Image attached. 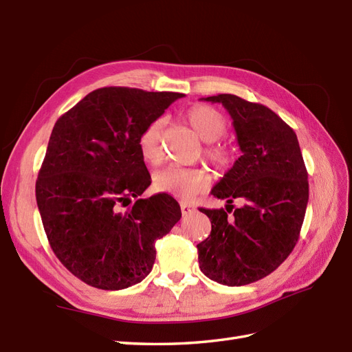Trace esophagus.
I'll return each mask as SVG.
<instances>
[{"instance_id": "obj_1", "label": "esophagus", "mask_w": 352, "mask_h": 352, "mask_svg": "<svg viewBox=\"0 0 352 352\" xmlns=\"http://www.w3.org/2000/svg\"><path fill=\"white\" fill-rule=\"evenodd\" d=\"M180 210H182V214H189V212H192L195 210V207L192 204H189V202H180Z\"/></svg>"}]
</instances>
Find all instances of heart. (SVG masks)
<instances>
[{"mask_svg":"<svg viewBox=\"0 0 352 352\" xmlns=\"http://www.w3.org/2000/svg\"><path fill=\"white\" fill-rule=\"evenodd\" d=\"M185 119L194 132L207 142L204 154L219 168L229 166L232 160L230 148L220 142V138L228 131V122L219 110L210 105H194L186 110ZM166 124L164 117L154 119L140 136V151L148 163L157 164L163 158L162 135ZM211 184V175L206 167L168 166L154 175V185L162 192L180 198H189L204 192Z\"/></svg>","mask_w":352,"mask_h":352,"instance_id":"b5f03b06","label":"heart"}]
</instances>
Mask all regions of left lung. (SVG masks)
Here are the masks:
<instances>
[{"label":"left lung","instance_id":"1","mask_svg":"<svg viewBox=\"0 0 352 352\" xmlns=\"http://www.w3.org/2000/svg\"><path fill=\"white\" fill-rule=\"evenodd\" d=\"M233 120L242 155L211 189L226 210L199 208L211 221L197 245L199 269L228 286L257 282L287 258L300 238L308 202V173L291 126L263 104L219 94ZM233 199L244 206L228 216ZM231 208L229 209L228 207Z\"/></svg>","mask_w":352,"mask_h":352}]
</instances>
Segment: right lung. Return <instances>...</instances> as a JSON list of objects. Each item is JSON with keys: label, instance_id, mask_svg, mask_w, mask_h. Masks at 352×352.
I'll return each mask as SVG.
<instances>
[{"label": "right lung", "instance_id": "add662e5", "mask_svg": "<svg viewBox=\"0 0 352 352\" xmlns=\"http://www.w3.org/2000/svg\"><path fill=\"white\" fill-rule=\"evenodd\" d=\"M182 97L100 88L56 122L36 202L52 251L87 285L119 291L145 279L155 261V241L182 217L167 194L140 198L151 185L140 136Z\"/></svg>", "mask_w": 352, "mask_h": 352}]
</instances>
